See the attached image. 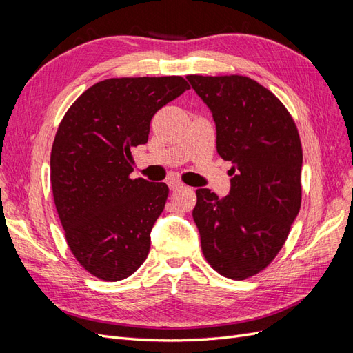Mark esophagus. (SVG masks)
<instances>
[{"label": "esophagus", "mask_w": 353, "mask_h": 353, "mask_svg": "<svg viewBox=\"0 0 353 353\" xmlns=\"http://www.w3.org/2000/svg\"><path fill=\"white\" fill-rule=\"evenodd\" d=\"M168 185H169V188L172 190V191L179 190V188L184 187V184L181 183V181H178V179H169V181H168Z\"/></svg>", "instance_id": "esophagus-1"}]
</instances>
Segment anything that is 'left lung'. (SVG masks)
<instances>
[{
  "instance_id": "8db88e82",
  "label": "left lung",
  "mask_w": 353,
  "mask_h": 353,
  "mask_svg": "<svg viewBox=\"0 0 353 353\" xmlns=\"http://www.w3.org/2000/svg\"><path fill=\"white\" fill-rule=\"evenodd\" d=\"M187 79L212 112L218 154L232 163L228 196L196 191L201 252L218 274L245 280L279 254L301 209V137L285 105L254 79Z\"/></svg>"
}]
</instances>
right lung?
Returning a JSON list of instances; mask_svg holds the SVG:
<instances>
[{"label": "right lung", "instance_id": "1", "mask_svg": "<svg viewBox=\"0 0 353 353\" xmlns=\"http://www.w3.org/2000/svg\"><path fill=\"white\" fill-rule=\"evenodd\" d=\"M190 90L183 77L110 78L77 99L51 148V188L70 252L104 281L132 275L150 250L165 183L131 178V150L145 144L154 113Z\"/></svg>", "mask_w": 353, "mask_h": 353}]
</instances>
